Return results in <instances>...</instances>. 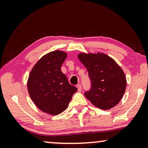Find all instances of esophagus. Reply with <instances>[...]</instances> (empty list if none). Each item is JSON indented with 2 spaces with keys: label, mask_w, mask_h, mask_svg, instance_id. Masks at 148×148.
<instances>
[{
  "label": "esophagus",
  "mask_w": 148,
  "mask_h": 148,
  "mask_svg": "<svg viewBox=\"0 0 148 148\" xmlns=\"http://www.w3.org/2000/svg\"><path fill=\"white\" fill-rule=\"evenodd\" d=\"M77 91H82V86L80 84L77 85Z\"/></svg>",
  "instance_id": "esophagus-1"
}]
</instances>
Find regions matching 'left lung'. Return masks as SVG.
I'll return each mask as SVG.
<instances>
[{
    "label": "left lung",
    "mask_w": 148,
    "mask_h": 148,
    "mask_svg": "<svg viewBox=\"0 0 148 148\" xmlns=\"http://www.w3.org/2000/svg\"><path fill=\"white\" fill-rule=\"evenodd\" d=\"M77 57L86 67L91 82L85 96L101 110H110L121 101L127 86L125 73L114 60L107 55L80 53Z\"/></svg>",
    "instance_id": "obj_1"
}]
</instances>
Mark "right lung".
Returning a JSON list of instances; mask_svg holds the SVG:
<instances>
[{"mask_svg": "<svg viewBox=\"0 0 148 148\" xmlns=\"http://www.w3.org/2000/svg\"><path fill=\"white\" fill-rule=\"evenodd\" d=\"M66 57V52L60 50L44 55L33 66L27 81L32 102L41 111L52 116L66 109L77 90L61 70Z\"/></svg>", "mask_w": 148, "mask_h": 148, "instance_id": "1", "label": "right lung"}]
</instances>
